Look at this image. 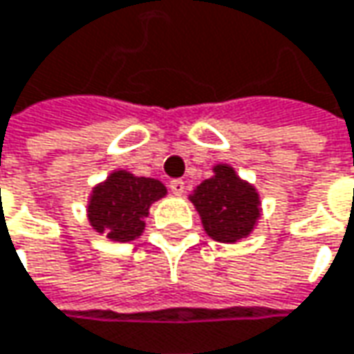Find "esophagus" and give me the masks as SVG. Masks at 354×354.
Masks as SVG:
<instances>
[{
	"label": "esophagus",
	"mask_w": 354,
	"mask_h": 354,
	"mask_svg": "<svg viewBox=\"0 0 354 354\" xmlns=\"http://www.w3.org/2000/svg\"><path fill=\"white\" fill-rule=\"evenodd\" d=\"M170 190H172L174 194H182V192L186 190V186H184V180H180V178L170 180Z\"/></svg>",
	"instance_id": "1"
}]
</instances>
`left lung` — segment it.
Here are the masks:
<instances>
[{"label":"left lung","mask_w":354,"mask_h":354,"mask_svg":"<svg viewBox=\"0 0 354 354\" xmlns=\"http://www.w3.org/2000/svg\"><path fill=\"white\" fill-rule=\"evenodd\" d=\"M192 202L208 236L220 242L244 239L260 214L259 194L230 166H216L214 176L204 180L194 190Z\"/></svg>","instance_id":"1"}]
</instances>
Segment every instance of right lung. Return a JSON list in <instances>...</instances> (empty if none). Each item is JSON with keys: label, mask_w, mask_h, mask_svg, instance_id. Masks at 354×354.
Masks as SVG:
<instances>
[{"label": "right lung", "mask_w": 354, "mask_h": 354, "mask_svg": "<svg viewBox=\"0 0 354 354\" xmlns=\"http://www.w3.org/2000/svg\"><path fill=\"white\" fill-rule=\"evenodd\" d=\"M164 194V184L154 178L114 172L92 194L90 222L97 232H106L108 239L134 240L144 230V216H148L150 204Z\"/></svg>", "instance_id": "1"}]
</instances>
